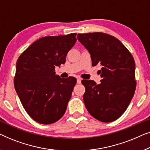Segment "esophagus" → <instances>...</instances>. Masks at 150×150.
I'll use <instances>...</instances> for the list:
<instances>
[{"instance_id": "esophagus-1", "label": "esophagus", "mask_w": 150, "mask_h": 150, "mask_svg": "<svg viewBox=\"0 0 150 150\" xmlns=\"http://www.w3.org/2000/svg\"><path fill=\"white\" fill-rule=\"evenodd\" d=\"M77 83H81V78H77Z\"/></svg>"}]
</instances>
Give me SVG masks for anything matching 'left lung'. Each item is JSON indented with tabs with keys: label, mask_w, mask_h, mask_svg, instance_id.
Returning a JSON list of instances; mask_svg holds the SVG:
<instances>
[{
	"label": "left lung",
	"mask_w": 150,
	"mask_h": 150,
	"mask_svg": "<svg viewBox=\"0 0 150 150\" xmlns=\"http://www.w3.org/2000/svg\"><path fill=\"white\" fill-rule=\"evenodd\" d=\"M77 39L89 52L92 66H101L100 83L81 81L86 88L83 98L86 109L99 121H114L126 110L135 91L133 57L119 40L107 34H78Z\"/></svg>",
	"instance_id": "8db88e82"
}]
</instances>
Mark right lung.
<instances>
[{"mask_svg": "<svg viewBox=\"0 0 150 150\" xmlns=\"http://www.w3.org/2000/svg\"><path fill=\"white\" fill-rule=\"evenodd\" d=\"M76 35L42 37L17 61L15 89L27 113L40 124L54 123L66 111L77 80L73 77L60 78L55 68L64 64Z\"/></svg>", "mask_w": 150, "mask_h": 150, "instance_id": "1", "label": "right lung"}]
</instances>
